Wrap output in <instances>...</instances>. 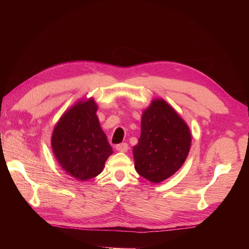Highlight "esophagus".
I'll return each instance as SVG.
<instances>
[{"label":"esophagus","instance_id":"obj_1","mask_svg":"<svg viewBox=\"0 0 249 249\" xmlns=\"http://www.w3.org/2000/svg\"><path fill=\"white\" fill-rule=\"evenodd\" d=\"M115 147H116V150H118V152H122V153H125L126 150L129 149V145H127V143H125V142L117 144Z\"/></svg>","mask_w":249,"mask_h":249}]
</instances>
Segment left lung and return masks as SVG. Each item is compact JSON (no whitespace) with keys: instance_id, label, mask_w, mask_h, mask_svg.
Instances as JSON below:
<instances>
[{"instance_id":"left-lung-1","label":"left lung","mask_w":249,"mask_h":249,"mask_svg":"<svg viewBox=\"0 0 249 249\" xmlns=\"http://www.w3.org/2000/svg\"><path fill=\"white\" fill-rule=\"evenodd\" d=\"M189 127L164 100H155L143 112L141 135L133 147L135 169L153 183L176 173L190 149Z\"/></svg>"}]
</instances>
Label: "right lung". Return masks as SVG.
I'll return each instance as SVG.
<instances>
[{
  "label": "right lung",
  "instance_id": "add662e5",
  "mask_svg": "<svg viewBox=\"0 0 249 249\" xmlns=\"http://www.w3.org/2000/svg\"><path fill=\"white\" fill-rule=\"evenodd\" d=\"M96 110L92 99L79 102L60 118L52 136L53 152L59 164L81 180L99 176L113 153Z\"/></svg>",
  "mask_w": 249,
  "mask_h": 249
}]
</instances>
